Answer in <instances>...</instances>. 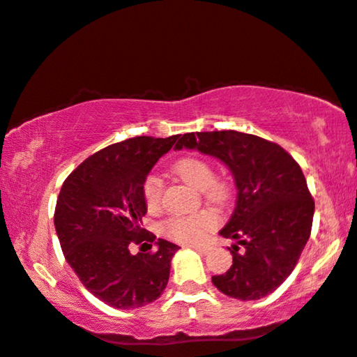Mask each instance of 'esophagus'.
Masks as SVG:
<instances>
[{
  "label": "esophagus",
  "mask_w": 357,
  "mask_h": 357,
  "mask_svg": "<svg viewBox=\"0 0 357 357\" xmlns=\"http://www.w3.org/2000/svg\"><path fill=\"white\" fill-rule=\"evenodd\" d=\"M191 248H192V250H196L199 255H206L207 251H208L207 246H191Z\"/></svg>",
  "instance_id": "esophagus-1"
}]
</instances>
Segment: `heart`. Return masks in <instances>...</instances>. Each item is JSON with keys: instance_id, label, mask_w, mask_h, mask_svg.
Returning a JSON list of instances; mask_svg holds the SVG:
<instances>
[{"instance_id": "heart-1", "label": "heart", "mask_w": 357, "mask_h": 357, "mask_svg": "<svg viewBox=\"0 0 357 357\" xmlns=\"http://www.w3.org/2000/svg\"><path fill=\"white\" fill-rule=\"evenodd\" d=\"M173 169L179 179H183L194 189L204 191L212 201H222L225 197V188H223V184L215 181L212 166L206 160L188 156V158L179 160ZM161 194H163V179L156 174L149 176L144 184V199L149 208L158 207ZM217 213L212 211L171 217L165 223V234L173 240L181 241V243H199L204 238V235L217 225Z\"/></svg>"}]
</instances>
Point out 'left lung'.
Masks as SVG:
<instances>
[{
    "label": "left lung",
    "mask_w": 357,
    "mask_h": 357,
    "mask_svg": "<svg viewBox=\"0 0 357 357\" xmlns=\"http://www.w3.org/2000/svg\"><path fill=\"white\" fill-rule=\"evenodd\" d=\"M176 150H197L230 169L236 202L218 234L236 240L234 264L213 275L218 291L238 301L274 292L296 268L312 231L315 202L296 160L279 145L236 130L179 137Z\"/></svg>",
    "instance_id": "8db88e82"
}]
</instances>
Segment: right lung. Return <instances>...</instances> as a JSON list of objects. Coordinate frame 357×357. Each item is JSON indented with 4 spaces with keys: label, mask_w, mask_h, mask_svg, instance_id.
Returning <instances> with one entry per match:
<instances>
[{
    "label": "right lung",
    "mask_w": 357,
    "mask_h": 357,
    "mask_svg": "<svg viewBox=\"0 0 357 357\" xmlns=\"http://www.w3.org/2000/svg\"><path fill=\"white\" fill-rule=\"evenodd\" d=\"M179 135L134 137L89 156L65 179L55 207V231L66 263L83 286L122 310L163 294L178 245L140 227L146 213L144 184ZM150 241L155 254L132 255L130 243ZM151 246V245H150Z\"/></svg>",
    "instance_id": "right-lung-1"
}]
</instances>
